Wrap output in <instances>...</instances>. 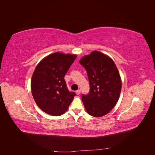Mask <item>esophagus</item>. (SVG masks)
Wrapping results in <instances>:
<instances>
[{"instance_id": "obj_1", "label": "esophagus", "mask_w": 155, "mask_h": 155, "mask_svg": "<svg viewBox=\"0 0 155 155\" xmlns=\"http://www.w3.org/2000/svg\"><path fill=\"white\" fill-rule=\"evenodd\" d=\"M76 94H77V95H79V94L81 93V91L79 90H79H78V91H76Z\"/></svg>"}]
</instances>
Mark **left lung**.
<instances>
[{
  "instance_id": "8db88e82",
  "label": "left lung",
  "mask_w": 155,
  "mask_h": 155,
  "mask_svg": "<svg viewBox=\"0 0 155 155\" xmlns=\"http://www.w3.org/2000/svg\"><path fill=\"white\" fill-rule=\"evenodd\" d=\"M87 72L90 92L82 95L88 114L104 116L113 109L120 97L121 81L114 62L109 56L97 51L85 55L79 61Z\"/></svg>"
}]
</instances>
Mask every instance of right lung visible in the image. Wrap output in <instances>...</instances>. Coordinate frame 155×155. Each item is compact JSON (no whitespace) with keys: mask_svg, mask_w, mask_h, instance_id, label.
Listing matches in <instances>:
<instances>
[{"mask_svg":"<svg viewBox=\"0 0 155 155\" xmlns=\"http://www.w3.org/2000/svg\"><path fill=\"white\" fill-rule=\"evenodd\" d=\"M76 55L55 52L46 56L37 64L31 80L34 99L40 109L50 115L63 114L76 94L70 92L64 76Z\"/></svg>","mask_w":155,"mask_h":155,"instance_id":"obj_1","label":"right lung"}]
</instances>
